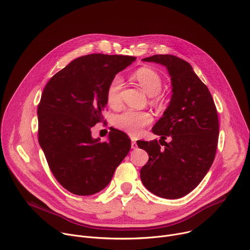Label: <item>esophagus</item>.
I'll use <instances>...</instances> for the list:
<instances>
[{
    "instance_id": "1",
    "label": "esophagus",
    "mask_w": 250,
    "mask_h": 250,
    "mask_svg": "<svg viewBox=\"0 0 250 250\" xmlns=\"http://www.w3.org/2000/svg\"><path fill=\"white\" fill-rule=\"evenodd\" d=\"M131 148H133V149L137 148V144L134 139H131Z\"/></svg>"
}]
</instances>
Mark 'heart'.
Instances as JSON below:
<instances>
[{
  "label": "heart",
  "instance_id": "heart-1",
  "mask_svg": "<svg viewBox=\"0 0 250 250\" xmlns=\"http://www.w3.org/2000/svg\"><path fill=\"white\" fill-rule=\"evenodd\" d=\"M134 78L142 89L149 96H152L155 101L156 95H158L162 89V80L156 71L147 67H142L135 71ZM123 85L124 79L121 75H116L111 80L105 93L106 101H108L109 104L116 106L121 103V91ZM151 122L152 118L150 114L131 110L124 112L115 119L116 126L132 136L139 134L141 129Z\"/></svg>",
  "mask_w": 250,
  "mask_h": 250
}]
</instances>
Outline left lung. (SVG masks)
Listing matches in <instances>:
<instances>
[{
	"mask_svg": "<svg viewBox=\"0 0 250 250\" xmlns=\"http://www.w3.org/2000/svg\"><path fill=\"white\" fill-rule=\"evenodd\" d=\"M142 60L167 68L172 97L152 128L161 139L137 142L138 147L149 155L140 169V178L152 194L178 199L200 184L215 159L219 138L217 108L208 87L187 61L170 54H156ZM168 136L170 140L166 143Z\"/></svg>",
	"mask_w": 250,
	"mask_h": 250,
	"instance_id": "8db88e82",
	"label": "left lung"
}]
</instances>
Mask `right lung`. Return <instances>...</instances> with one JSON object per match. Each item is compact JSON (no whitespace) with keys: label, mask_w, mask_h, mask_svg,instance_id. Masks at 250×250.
Segmentation results:
<instances>
[{"label":"right lung","mask_w":250,"mask_h":250,"mask_svg":"<svg viewBox=\"0 0 250 250\" xmlns=\"http://www.w3.org/2000/svg\"><path fill=\"white\" fill-rule=\"evenodd\" d=\"M136 58L89 54L76 58L46 84L38 106L39 142L55 179L79 196L108 186L116 168L129 152L127 134L113 128L109 141L92 137L103 121L106 88Z\"/></svg>","instance_id":"right-lung-1"}]
</instances>
